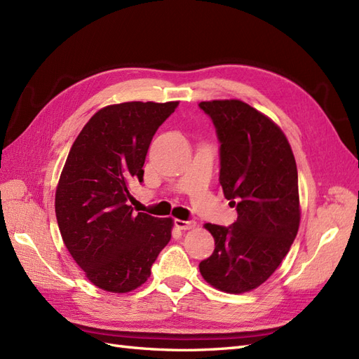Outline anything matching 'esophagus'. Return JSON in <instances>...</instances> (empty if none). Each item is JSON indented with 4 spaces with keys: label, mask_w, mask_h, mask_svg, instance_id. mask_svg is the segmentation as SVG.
I'll return each mask as SVG.
<instances>
[{
    "label": "esophagus",
    "mask_w": 359,
    "mask_h": 359,
    "mask_svg": "<svg viewBox=\"0 0 359 359\" xmlns=\"http://www.w3.org/2000/svg\"><path fill=\"white\" fill-rule=\"evenodd\" d=\"M175 226L181 231H189V229H193V227L196 226V223H194L193 220H180V219H177Z\"/></svg>",
    "instance_id": "1"
}]
</instances>
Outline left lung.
Here are the masks:
<instances>
[{
    "instance_id": "1",
    "label": "left lung",
    "mask_w": 359,
    "mask_h": 359,
    "mask_svg": "<svg viewBox=\"0 0 359 359\" xmlns=\"http://www.w3.org/2000/svg\"><path fill=\"white\" fill-rule=\"evenodd\" d=\"M220 142V184L236 208L231 226L206 223L215 241L202 277L215 289H256L278 268L299 227L298 170L283 132L241 100L201 102Z\"/></svg>"
}]
</instances>
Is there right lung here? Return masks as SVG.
Masks as SVG:
<instances>
[{
  "label": "right lung",
  "instance_id": "add662e5",
  "mask_svg": "<svg viewBox=\"0 0 359 359\" xmlns=\"http://www.w3.org/2000/svg\"><path fill=\"white\" fill-rule=\"evenodd\" d=\"M178 102H128L93 115L73 142L55 193L62 241L93 285L126 293L144 285L170 241L172 219L136 212L130 194L158 127Z\"/></svg>",
  "mask_w": 359,
  "mask_h": 359
}]
</instances>
